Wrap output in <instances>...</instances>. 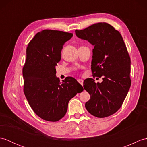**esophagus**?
I'll use <instances>...</instances> for the list:
<instances>
[{
  "label": "esophagus",
  "mask_w": 147,
  "mask_h": 147,
  "mask_svg": "<svg viewBox=\"0 0 147 147\" xmlns=\"http://www.w3.org/2000/svg\"><path fill=\"white\" fill-rule=\"evenodd\" d=\"M78 82L81 85H82V86H83V80H82V79H78Z\"/></svg>",
  "instance_id": "obj_1"
}]
</instances>
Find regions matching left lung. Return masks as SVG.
Masks as SVG:
<instances>
[{"label": "left lung", "mask_w": 147, "mask_h": 147, "mask_svg": "<svg viewBox=\"0 0 147 147\" xmlns=\"http://www.w3.org/2000/svg\"><path fill=\"white\" fill-rule=\"evenodd\" d=\"M75 33L78 38L94 45L92 75L103 79L100 83L92 78L84 81V89L90 95L85 107L96 117H108L120 109L131 83L126 46L121 33L106 23L93 24L84 30H76Z\"/></svg>", "instance_id": "obj_1"}]
</instances>
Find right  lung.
Returning <instances> with one entry per match:
<instances>
[{"label":"right lung","instance_id":"right-lung-1","mask_svg":"<svg viewBox=\"0 0 147 147\" xmlns=\"http://www.w3.org/2000/svg\"><path fill=\"white\" fill-rule=\"evenodd\" d=\"M73 33L44 30L37 33L28 45L23 68V91L35 113L42 119L56 122L63 117L68 103L83 86L72 77L63 83L55 76L63 45Z\"/></svg>","mask_w":147,"mask_h":147}]
</instances>
